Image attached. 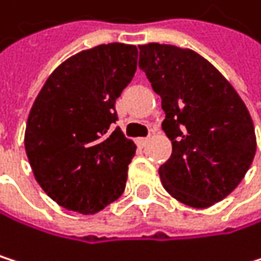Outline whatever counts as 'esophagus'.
<instances>
[{
  "label": "esophagus",
  "mask_w": 261,
  "mask_h": 261,
  "mask_svg": "<svg viewBox=\"0 0 261 261\" xmlns=\"http://www.w3.org/2000/svg\"><path fill=\"white\" fill-rule=\"evenodd\" d=\"M147 142H148V138H138V139H136V144H138L139 147H145Z\"/></svg>",
  "instance_id": "esophagus-1"
}]
</instances>
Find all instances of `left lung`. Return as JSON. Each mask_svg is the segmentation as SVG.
Wrapping results in <instances>:
<instances>
[{"mask_svg":"<svg viewBox=\"0 0 261 261\" xmlns=\"http://www.w3.org/2000/svg\"><path fill=\"white\" fill-rule=\"evenodd\" d=\"M139 68L162 99L172 156L159 167L164 189L195 209L224 199L257 150L251 114L226 77L192 49L139 46Z\"/></svg>","mask_w":261,"mask_h":261,"instance_id":"left-lung-1","label":"left lung"}]
</instances>
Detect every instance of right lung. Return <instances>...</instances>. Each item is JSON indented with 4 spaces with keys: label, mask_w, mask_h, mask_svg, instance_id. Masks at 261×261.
<instances>
[{
    "label": "right lung",
    "mask_w": 261,
    "mask_h": 261,
    "mask_svg": "<svg viewBox=\"0 0 261 261\" xmlns=\"http://www.w3.org/2000/svg\"><path fill=\"white\" fill-rule=\"evenodd\" d=\"M136 65V46L99 44L59 65L38 92L24 148L37 182L59 206L92 215L123 193L136 145L111 125Z\"/></svg>",
    "instance_id": "add662e5"
}]
</instances>
